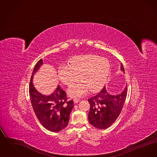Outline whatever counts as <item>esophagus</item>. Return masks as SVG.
I'll list each match as a JSON object with an SVG mask.
<instances>
[{
    "instance_id": "obj_1",
    "label": "esophagus",
    "mask_w": 157,
    "mask_h": 157,
    "mask_svg": "<svg viewBox=\"0 0 157 157\" xmlns=\"http://www.w3.org/2000/svg\"><path fill=\"white\" fill-rule=\"evenodd\" d=\"M80 101V100L79 99H76V98H75L74 99V103L75 104H76V103H78V102H79Z\"/></svg>"
}]
</instances>
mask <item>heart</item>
<instances>
[{"instance_id":"b5f03b06","label":"heart","mask_w":157,"mask_h":157,"mask_svg":"<svg viewBox=\"0 0 157 157\" xmlns=\"http://www.w3.org/2000/svg\"><path fill=\"white\" fill-rule=\"evenodd\" d=\"M71 65L61 64L58 75L62 82L67 85L78 81L68 90L69 95L79 98L86 94L90 90L94 92L101 89L106 82L110 71L109 60L96 55H83L74 57Z\"/></svg>"}]
</instances>
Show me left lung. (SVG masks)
Returning <instances> with one entry per match:
<instances>
[{
	"instance_id": "obj_1",
	"label": "left lung",
	"mask_w": 157,
	"mask_h": 157,
	"mask_svg": "<svg viewBox=\"0 0 157 157\" xmlns=\"http://www.w3.org/2000/svg\"><path fill=\"white\" fill-rule=\"evenodd\" d=\"M121 69L125 72L122 63ZM127 95V87L120 94L113 95L108 92L104 86L97 95L88 99L90 104L88 114L90 124L100 129L110 127L119 117Z\"/></svg>"
}]
</instances>
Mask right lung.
<instances>
[{
	"instance_id": "right-lung-1",
	"label": "right lung",
	"mask_w": 157,
	"mask_h": 157,
	"mask_svg": "<svg viewBox=\"0 0 157 157\" xmlns=\"http://www.w3.org/2000/svg\"><path fill=\"white\" fill-rule=\"evenodd\" d=\"M44 63L39 60L33 70L29 84L30 102L37 118L48 131L59 132L67 127L69 115L74 107L73 100H69L67 94L59 85L50 95L39 93L33 85V77Z\"/></svg>"
}]
</instances>
